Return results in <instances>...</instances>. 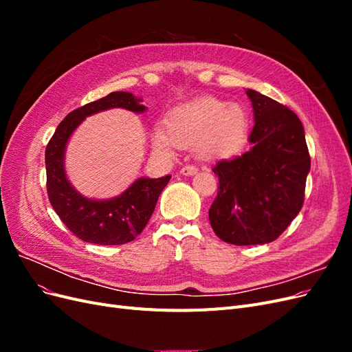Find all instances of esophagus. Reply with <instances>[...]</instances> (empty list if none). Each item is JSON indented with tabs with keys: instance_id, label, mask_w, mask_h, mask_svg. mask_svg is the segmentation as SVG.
<instances>
[{
	"instance_id": "34e87169",
	"label": "esophagus",
	"mask_w": 352,
	"mask_h": 352,
	"mask_svg": "<svg viewBox=\"0 0 352 352\" xmlns=\"http://www.w3.org/2000/svg\"><path fill=\"white\" fill-rule=\"evenodd\" d=\"M197 172H198V168L195 166H185L180 168V175H184V176H192Z\"/></svg>"
}]
</instances>
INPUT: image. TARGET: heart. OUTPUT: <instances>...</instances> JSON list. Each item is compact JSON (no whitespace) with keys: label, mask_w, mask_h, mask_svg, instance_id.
Masks as SVG:
<instances>
[{"label":"heart","mask_w":352,"mask_h":352,"mask_svg":"<svg viewBox=\"0 0 352 352\" xmlns=\"http://www.w3.org/2000/svg\"><path fill=\"white\" fill-rule=\"evenodd\" d=\"M248 129V114L241 105L199 98L175 109L167 120V132L157 129L153 145L158 153L172 155L177 145L195 144L202 160H223L242 150Z\"/></svg>","instance_id":"obj_1"}]
</instances>
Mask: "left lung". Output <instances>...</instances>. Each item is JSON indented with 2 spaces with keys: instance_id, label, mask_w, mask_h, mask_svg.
<instances>
[{
  "instance_id": "8db88e82",
  "label": "left lung",
  "mask_w": 352,
  "mask_h": 352,
  "mask_svg": "<svg viewBox=\"0 0 352 352\" xmlns=\"http://www.w3.org/2000/svg\"><path fill=\"white\" fill-rule=\"evenodd\" d=\"M247 95L252 148L212 168L219 190L208 211L216 235L233 245L269 243L282 235L301 211L311 164L298 116L257 91Z\"/></svg>"
}]
</instances>
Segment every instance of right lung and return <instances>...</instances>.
<instances>
[{
  "instance_id": "add662e5",
  "label": "right lung",
  "mask_w": 352,
  "mask_h": 352,
  "mask_svg": "<svg viewBox=\"0 0 352 352\" xmlns=\"http://www.w3.org/2000/svg\"><path fill=\"white\" fill-rule=\"evenodd\" d=\"M142 98L131 92H111L69 113L56 129L45 150L47 192L61 221L79 239L98 245H122L133 241L146 226L157 199L172 176L140 177L119 197L92 199L74 189L66 176V145L88 116L110 109L144 113Z\"/></svg>"
}]
</instances>
